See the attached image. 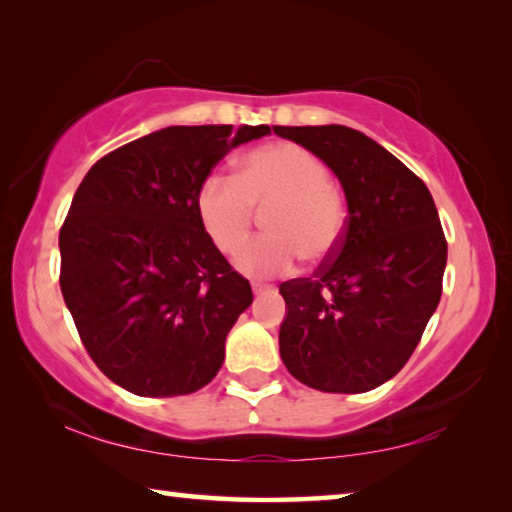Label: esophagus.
<instances>
[{
	"instance_id": "1",
	"label": "esophagus",
	"mask_w": 512,
	"mask_h": 512,
	"mask_svg": "<svg viewBox=\"0 0 512 512\" xmlns=\"http://www.w3.org/2000/svg\"><path fill=\"white\" fill-rule=\"evenodd\" d=\"M273 287H268V284H262V282H253V293H266L271 291Z\"/></svg>"
}]
</instances>
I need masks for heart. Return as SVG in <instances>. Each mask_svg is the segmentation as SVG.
Segmentation results:
<instances>
[{
	"label": "heart",
	"instance_id": "1",
	"mask_svg": "<svg viewBox=\"0 0 512 512\" xmlns=\"http://www.w3.org/2000/svg\"><path fill=\"white\" fill-rule=\"evenodd\" d=\"M207 237L225 255L246 244L255 210L264 214V237L237 255V268L253 277L287 273L298 255L327 262L345 232V201L316 153L291 142L257 146L239 160L235 178L212 173L196 196Z\"/></svg>",
	"mask_w": 512,
	"mask_h": 512
}]
</instances>
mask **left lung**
Returning a JSON list of instances; mask_svg holds the SVG:
<instances>
[{"label":"left lung","instance_id":"obj_1","mask_svg":"<svg viewBox=\"0 0 512 512\" xmlns=\"http://www.w3.org/2000/svg\"><path fill=\"white\" fill-rule=\"evenodd\" d=\"M273 131L316 153L348 201L332 259L280 284V357L316 391H372L404 368L440 302L447 241L436 203L406 164L354 128Z\"/></svg>","mask_w":512,"mask_h":512}]
</instances>
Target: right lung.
<instances>
[{"label":"right lung","mask_w":512,"mask_h":512,"mask_svg":"<svg viewBox=\"0 0 512 512\" xmlns=\"http://www.w3.org/2000/svg\"><path fill=\"white\" fill-rule=\"evenodd\" d=\"M268 126H169L85 173L60 228V291L85 350L140 397L196 393L253 302L196 210L203 180Z\"/></svg>","instance_id":"right-lung-1"}]
</instances>
